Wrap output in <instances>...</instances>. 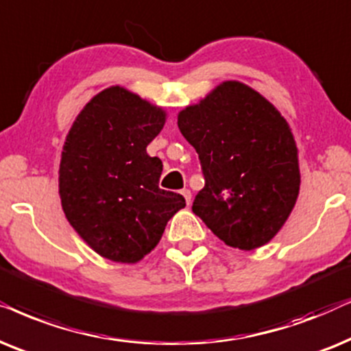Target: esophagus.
<instances>
[{"mask_svg": "<svg viewBox=\"0 0 351 351\" xmlns=\"http://www.w3.org/2000/svg\"><path fill=\"white\" fill-rule=\"evenodd\" d=\"M181 195H183L184 197V200H186V204H191V197H193V195H191V191L189 189H183L181 191Z\"/></svg>", "mask_w": 351, "mask_h": 351, "instance_id": "1", "label": "esophagus"}]
</instances>
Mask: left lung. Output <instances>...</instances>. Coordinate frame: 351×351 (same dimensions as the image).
Listing matches in <instances>:
<instances>
[{"label":"left lung","mask_w":351,"mask_h":351,"mask_svg":"<svg viewBox=\"0 0 351 351\" xmlns=\"http://www.w3.org/2000/svg\"><path fill=\"white\" fill-rule=\"evenodd\" d=\"M205 178L193 212L224 244L254 250L287 221L300 191L298 149L286 119L244 83L223 82L178 114Z\"/></svg>","instance_id":"left-lung-1"}]
</instances>
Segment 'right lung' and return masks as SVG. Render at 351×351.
I'll list each match as a JSON object with an SVG mask.
<instances>
[{
    "mask_svg": "<svg viewBox=\"0 0 351 351\" xmlns=\"http://www.w3.org/2000/svg\"><path fill=\"white\" fill-rule=\"evenodd\" d=\"M167 112L121 86L97 93L75 119L59 167L65 218L96 254L136 263L158 244L181 194L158 188L162 160L146 152Z\"/></svg>",
    "mask_w": 351,
    "mask_h": 351,
    "instance_id": "right-lung-1",
    "label": "right lung"
}]
</instances>
